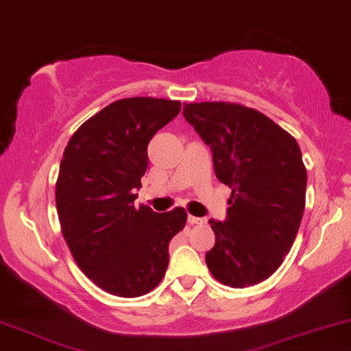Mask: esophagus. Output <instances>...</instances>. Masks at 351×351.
I'll use <instances>...</instances> for the list:
<instances>
[{
	"label": "esophagus",
	"mask_w": 351,
	"mask_h": 351,
	"mask_svg": "<svg viewBox=\"0 0 351 351\" xmlns=\"http://www.w3.org/2000/svg\"><path fill=\"white\" fill-rule=\"evenodd\" d=\"M188 221H189V224H204L205 219H204V218H199V217H193V215H189Z\"/></svg>",
	"instance_id": "obj_1"
}]
</instances>
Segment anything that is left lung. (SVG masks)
<instances>
[{
    "instance_id": "obj_1",
    "label": "left lung",
    "mask_w": 351,
    "mask_h": 351,
    "mask_svg": "<svg viewBox=\"0 0 351 351\" xmlns=\"http://www.w3.org/2000/svg\"><path fill=\"white\" fill-rule=\"evenodd\" d=\"M183 115L212 149L217 178L231 189L226 221L210 219V273L224 286H255L282 265L300 226L306 191L300 147L265 114L234 102H191Z\"/></svg>"
}]
</instances>
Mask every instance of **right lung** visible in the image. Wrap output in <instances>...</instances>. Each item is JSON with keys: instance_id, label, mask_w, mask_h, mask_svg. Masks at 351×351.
<instances>
[{"instance_id": "obj_1", "label": "right lung", "mask_w": 351, "mask_h": 351, "mask_svg": "<svg viewBox=\"0 0 351 351\" xmlns=\"http://www.w3.org/2000/svg\"><path fill=\"white\" fill-rule=\"evenodd\" d=\"M181 110L180 101L127 97L88 119L70 138L56 181L60 231L80 269L117 297L146 295L168 266V245L188 213L134 205L147 144Z\"/></svg>"}]
</instances>
